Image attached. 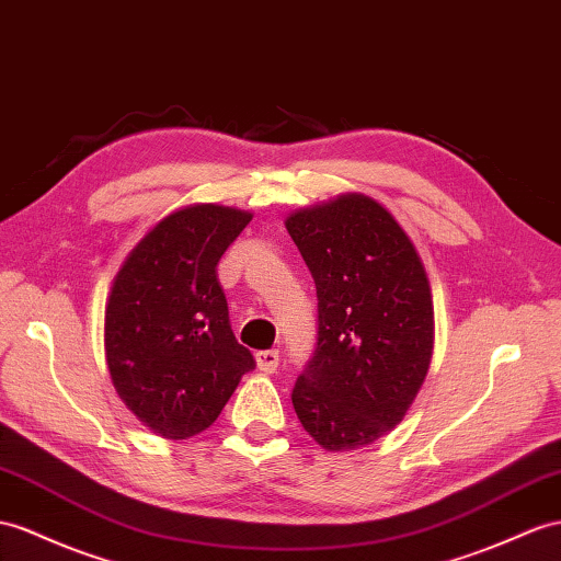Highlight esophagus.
I'll use <instances>...</instances> for the list:
<instances>
[{
	"label": "esophagus",
	"mask_w": 561,
	"mask_h": 561,
	"mask_svg": "<svg viewBox=\"0 0 561 561\" xmlns=\"http://www.w3.org/2000/svg\"><path fill=\"white\" fill-rule=\"evenodd\" d=\"M255 363L265 371V375H275L279 367V351H261L255 355Z\"/></svg>",
	"instance_id": "1"
}]
</instances>
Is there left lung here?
Here are the masks:
<instances>
[{"label": "left lung", "instance_id": "8db88e82", "mask_svg": "<svg viewBox=\"0 0 561 561\" xmlns=\"http://www.w3.org/2000/svg\"><path fill=\"white\" fill-rule=\"evenodd\" d=\"M318 289V348L291 403L329 453L405 420L434 355V300L405 229L367 194H339L284 220Z\"/></svg>", "mask_w": 561, "mask_h": 561}]
</instances>
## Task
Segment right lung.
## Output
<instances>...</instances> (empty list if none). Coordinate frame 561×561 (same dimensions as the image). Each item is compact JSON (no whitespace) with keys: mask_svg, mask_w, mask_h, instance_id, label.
<instances>
[{"mask_svg":"<svg viewBox=\"0 0 561 561\" xmlns=\"http://www.w3.org/2000/svg\"><path fill=\"white\" fill-rule=\"evenodd\" d=\"M253 213L172 210L125 255L104 312L113 389L156 436L192 438L220 417L253 355L234 339L218 261Z\"/></svg>","mask_w":561,"mask_h":561,"instance_id":"obj_1","label":"right lung"}]
</instances>
